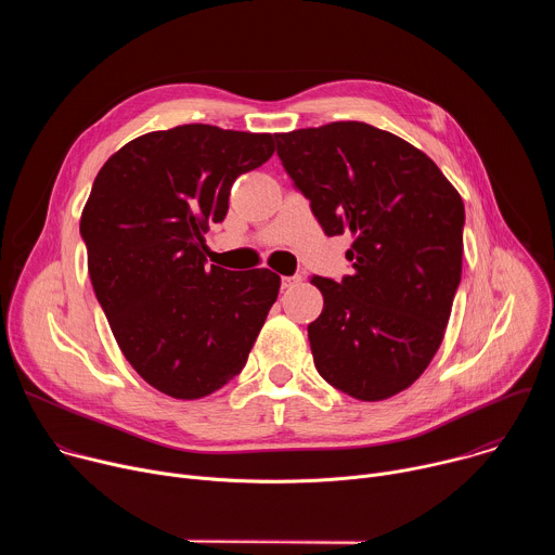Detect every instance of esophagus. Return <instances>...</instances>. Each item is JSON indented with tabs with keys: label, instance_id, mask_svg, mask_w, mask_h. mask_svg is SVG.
I'll use <instances>...</instances> for the list:
<instances>
[{
	"label": "esophagus",
	"instance_id": "obj_1",
	"mask_svg": "<svg viewBox=\"0 0 555 555\" xmlns=\"http://www.w3.org/2000/svg\"><path fill=\"white\" fill-rule=\"evenodd\" d=\"M296 283H300V276L296 274V276H283L281 279V285L287 289V287H292V285H296Z\"/></svg>",
	"mask_w": 555,
	"mask_h": 555
}]
</instances>
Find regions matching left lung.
I'll return each instance as SVG.
<instances>
[{"mask_svg": "<svg viewBox=\"0 0 555 555\" xmlns=\"http://www.w3.org/2000/svg\"><path fill=\"white\" fill-rule=\"evenodd\" d=\"M274 138L325 234L353 236L351 276H311L325 298L307 325L313 364L356 400H388L443 340L461 281L463 199L424 151L366 122Z\"/></svg>", "mask_w": 555, "mask_h": 555, "instance_id": "obj_1", "label": "left lung"}]
</instances>
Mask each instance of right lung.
<instances>
[{"label":"right lung","instance_id":"obj_1","mask_svg":"<svg viewBox=\"0 0 555 555\" xmlns=\"http://www.w3.org/2000/svg\"><path fill=\"white\" fill-rule=\"evenodd\" d=\"M274 153L272 133L182 125L138 135L99 171L81 212L88 272L135 373L199 400L246 366L281 276L206 268L204 234L232 182Z\"/></svg>","mask_w":555,"mask_h":555}]
</instances>
